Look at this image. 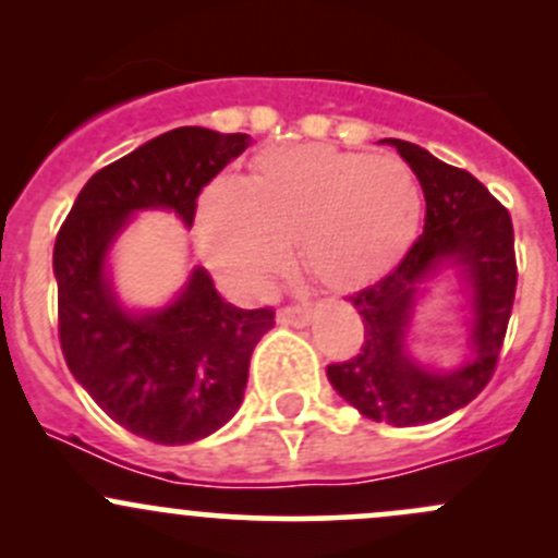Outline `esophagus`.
Masks as SVG:
<instances>
[{
    "mask_svg": "<svg viewBox=\"0 0 558 558\" xmlns=\"http://www.w3.org/2000/svg\"><path fill=\"white\" fill-rule=\"evenodd\" d=\"M307 318H311V307L307 305H286L278 313V320L286 326H305Z\"/></svg>",
    "mask_w": 558,
    "mask_h": 558,
    "instance_id": "esophagus-1",
    "label": "esophagus"
}]
</instances>
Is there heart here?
<instances>
[{
  "mask_svg": "<svg viewBox=\"0 0 558 558\" xmlns=\"http://www.w3.org/2000/svg\"><path fill=\"white\" fill-rule=\"evenodd\" d=\"M418 221V180L402 159L300 145L258 156L251 183L216 180L199 202V245L247 294L283 272L289 243L320 283L348 289L386 272Z\"/></svg>",
  "mask_w": 558,
  "mask_h": 558,
  "instance_id": "obj_1",
  "label": "heart"
}]
</instances>
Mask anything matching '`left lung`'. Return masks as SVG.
Returning a JSON list of instances; mask_svg holds the SVG:
<instances>
[{"mask_svg":"<svg viewBox=\"0 0 558 558\" xmlns=\"http://www.w3.org/2000/svg\"><path fill=\"white\" fill-rule=\"evenodd\" d=\"M388 143L424 189V232L391 272L351 294L364 320L362 348L356 356L329 364L326 375L337 393L367 418L418 426L464 408L492 380L513 313L519 267L508 207L499 205L481 180L418 145ZM446 257L461 263L473 283L476 356L456 374H429L407 359L403 331L414 289Z\"/></svg>","mask_w":558,"mask_h":558,"instance_id":"left-lung-1","label":"left lung"}]
</instances>
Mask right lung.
Returning <instances> with one entry per match:
<instances>
[{
	"label": "right lung",
	"mask_w": 558,
	"mask_h": 558,
	"mask_svg": "<svg viewBox=\"0 0 558 558\" xmlns=\"http://www.w3.org/2000/svg\"><path fill=\"white\" fill-rule=\"evenodd\" d=\"M251 143L202 126L159 134L94 174L56 234L66 367L116 424L161 446L202 440L238 413L251 353L275 311L227 305L196 267L170 307L129 315L107 289V245L143 207H170L191 227L202 189Z\"/></svg>",
	"instance_id": "add662e5"
}]
</instances>
